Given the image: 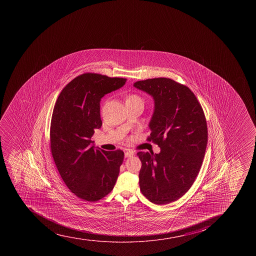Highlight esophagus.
Instances as JSON below:
<instances>
[{
    "instance_id": "obj_1",
    "label": "esophagus",
    "mask_w": 256,
    "mask_h": 256,
    "mask_svg": "<svg viewBox=\"0 0 256 256\" xmlns=\"http://www.w3.org/2000/svg\"><path fill=\"white\" fill-rule=\"evenodd\" d=\"M134 155V152H132V151H126L125 152V154H124V156H125V158H130V157H132Z\"/></svg>"
}]
</instances>
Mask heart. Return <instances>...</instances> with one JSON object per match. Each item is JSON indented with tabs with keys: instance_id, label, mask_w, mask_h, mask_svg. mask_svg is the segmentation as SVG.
I'll return each instance as SVG.
<instances>
[{
	"instance_id": "b5f03b06",
	"label": "heart",
	"mask_w": 256,
	"mask_h": 256,
	"mask_svg": "<svg viewBox=\"0 0 256 256\" xmlns=\"http://www.w3.org/2000/svg\"><path fill=\"white\" fill-rule=\"evenodd\" d=\"M126 99H131V100H134V99H141L140 96H137V95H134V94H130L128 96H126Z\"/></svg>"
}]
</instances>
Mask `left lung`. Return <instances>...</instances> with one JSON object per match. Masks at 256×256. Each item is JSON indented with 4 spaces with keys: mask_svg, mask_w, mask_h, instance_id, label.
Here are the masks:
<instances>
[{
    "mask_svg": "<svg viewBox=\"0 0 256 256\" xmlns=\"http://www.w3.org/2000/svg\"><path fill=\"white\" fill-rule=\"evenodd\" d=\"M134 86L154 99L147 140L161 150L138 152L140 190L155 204H170L188 191L202 166L208 142L204 112L194 94L172 79H147Z\"/></svg>",
    "mask_w": 256,
    "mask_h": 256,
    "instance_id": "left-lung-1",
    "label": "left lung"
}]
</instances>
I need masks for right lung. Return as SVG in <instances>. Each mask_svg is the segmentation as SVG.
I'll return each instance as SVG.
<instances>
[{
  "mask_svg": "<svg viewBox=\"0 0 256 256\" xmlns=\"http://www.w3.org/2000/svg\"><path fill=\"white\" fill-rule=\"evenodd\" d=\"M126 81L101 74H82L62 89L54 106L52 155L65 184L82 200H101L111 192L118 177L124 152L94 150L91 138L102 124V98Z\"/></svg>",
  "mask_w": 256,
  "mask_h": 256,
  "instance_id": "1",
  "label": "right lung"
}]
</instances>
